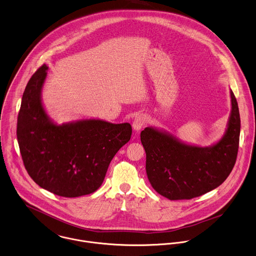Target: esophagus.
Wrapping results in <instances>:
<instances>
[{
    "instance_id": "esophagus-1",
    "label": "esophagus",
    "mask_w": 256,
    "mask_h": 256,
    "mask_svg": "<svg viewBox=\"0 0 256 256\" xmlns=\"http://www.w3.org/2000/svg\"><path fill=\"white\" fill-rule=\"evenodd\" d=\"M146 122V116L144 114H140V116H136V118H134V120L132 122L134 130L136 132H140L142 130V128L144 126Z\"/></svg>"
}]
</instances>
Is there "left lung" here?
I'll use <instances>...</instances> for the list:
<instances>
[{"label":"left lung","instance_id":"1","mask_svg":"<svg viewBox=\"0 0 256 256\" xmlns=\"http://www.w3.org/2000/svg\"><path fill=\"white\" fill-rule=\"evenodd\" d=\"M230 94L226 132L210 146L184 142L154 126L142 132L148 178L158 194L169 200H189L216 189L228 178L236 160L240 134L238 106L232 90Z\"/></svg>","mask_w":256,"mask_h":256}]
</instances>
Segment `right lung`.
Returning a JSON list of instances; mask_svg holds the SVG:
<instances>
[{
	"label": "right lung",
	"instance_id": "obj_1",
	"mask_svg": "<svg viewBox=\"0 0 256 256\" xmlns=\"http://www.w3.org/2000/svg\"><path fill=\"white\" fill-rule=\"evenodd\" d=\"M48 67L30 79L18 116L16 138L24 167L42 188L66 198L98 190L116 154L132 136L128 122L81 118L58 124L42 102Z\"/></svg>",
	"mask_w": 256,
	"mask_h": 256
}]
</instances>
